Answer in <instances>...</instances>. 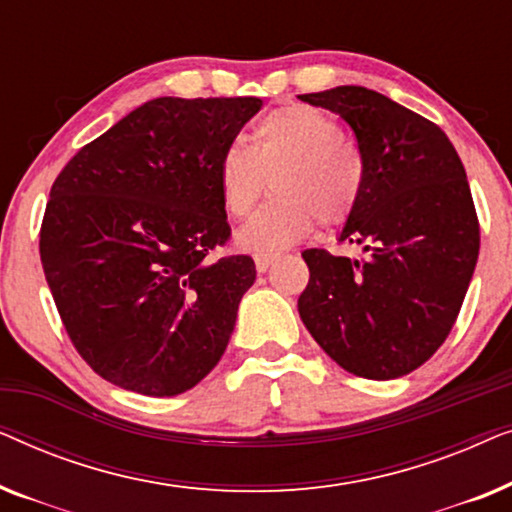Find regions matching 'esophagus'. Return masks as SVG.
Returning a JSON list of instances; mask_svg holds the SVG:
<instances>
[{
    "label": "esophagus",
    "mask_w": 512,
    "mask_h": 512,
    "mask_svg": "<svg viewBox=\"0 0 512 512\" xmlns=\"http://www.w3.org/2000/svg\"><path fill=\"white\" fill-rule=\"evenodd\" d=\"M275 254H254V263H256V270L258 272H265L270 268L272 263H275Z\"/></svg>",
    "instance_id": "34e87169"
}]
</instances>
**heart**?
Listing matches in <instances>:
<instances>
[{
  "mask_svg": "<svg viewBox=\"0 0 512 512\" xmlns=\"http://www.w3.org/2000/svg\"><path fill=\"white\" fill-rule=\"evenodd\" d=\"M268 177L275 198L237 233V242L258 254L300 242L314 221L335 228L352 219L366 188V160L331 114L289 104L256 123L254 144L223 149L216 181L228 214L247 216Z\"/></svg>",
  "mask_w": 512,
  "mask_h": 512,
  "instance_id": "1",
  "label": "heart"
}]
</instances>
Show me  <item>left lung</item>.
<instances>
[{
    "label": "left lung",
    "instance_id": "left-lung-1",
    "mask_svg": "<svg viewBox=\"0 0 512 512\" xmlns=\"http://www.w3.org/2000/svg\"><path fill=\"white\" fill-rule=\"evenodd\" d=\"M340 114L366 160V188L340 242L361 258L305 249L298 298L307 331L366 380H394L429 361L450 335L480 251L466 170L443 130L375 90L298 95Z\"/></svg>",
    "mask_w": 512,
    "mask_h": 512
}]
</instances>
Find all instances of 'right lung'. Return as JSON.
<instances>
[{
    "mask_svg": "<svg viewBox=\"0 0 512 512\" xmlns=\"http://www.w3.org/2000/svg\"><path fill=\"white\" fill-rule=\"evenodd\" d=\"M263 102L158 97L83 146L51 186L39 254L65 331L104 380L195 387L226 352L256 279L230 240L216 165Z\"/></svg>",
    "mask_w": 512,
    "mask_h": 512,
    "instance_id": "obj_1",
    "label": "right lung"
}]
</instances>
